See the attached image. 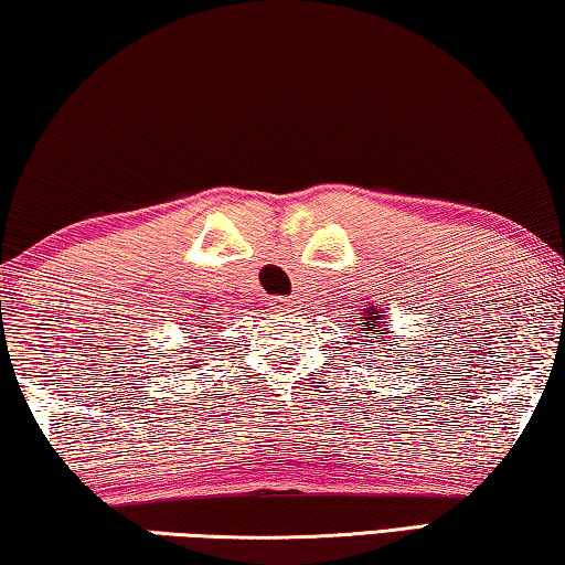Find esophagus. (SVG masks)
<instances>
[{
	"label": "esophagus",
	"instance_id": "esophagus-1",
	"mask_svg": "<svg viewBox=\"0 0 565 565\" xmlns=\"http://www.w3.org/2000/svg\"><path fill=\"white\" fill-rule=\"evenodd\" d=\"M292 302H295V298H285V295H280V298L273 300V308L275 310H288V308H292Z\"/></svg>",
	"mask_w": 565,
	"mask_h": 565
}]
</instances>
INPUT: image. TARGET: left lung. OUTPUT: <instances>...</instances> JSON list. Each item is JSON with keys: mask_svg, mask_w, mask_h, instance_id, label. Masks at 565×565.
Returning <instances> with one entry per match:
<instances>
[{"mask_svg": "<svg viewBox=\"0 0 565 565\" xmlns=\"http://www.w3.org/2000/svg\"><path fill=\"white\" fill-rule=\"evenodd\" d=\"M373 310V308H371ZM369 331H371V328H373V320H376V323H381V316H379V310L376 312H369ZM379 333V331H376ZM371 341H373V335H371Z\"/></svg>", "mask_w": 565, "mask_h": 565, "instance_id": "8db88e82", "label": "left lung"}]
</instances>
